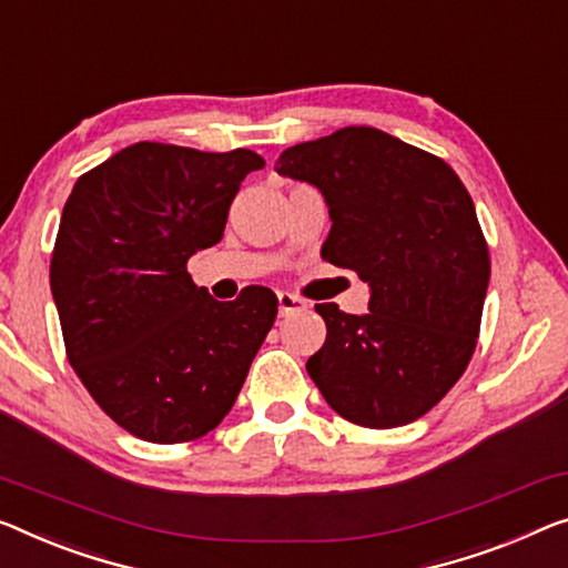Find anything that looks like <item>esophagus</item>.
I'll return each instance as SVG.
<instances>
[{"mask_svg":"<svg viewBox=\"0 0 568 568\" xmlns=\"http://www.w3.org/2000/svg\"><path fill=\"white\" fill-rule=\"evenodd\" d=\"M277 308H281V316H293V313L308 311V303L295 293H277Z\"/></svg>","mask_w":568,"mask_h":568,"instance_id":"34e87169","label":"esophagus"}]
</instances>
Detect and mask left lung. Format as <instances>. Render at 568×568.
Here are the masks:
<instances>
[{"mask_svg": "<svg viewBox=\"0 0 568 568\" xmlns=\"http://www.w3.org/2000/svg\"><path fill=\"white\" fill-rule=\"evenodd\" d=\"M275 171L324 193L321 257L369 283V313L316 303L326 342L306 362L338 416L365 428L418 420L477 346L489 250L469 191L442 158L375 126L287 148Z\"/></svg>", "mask_w": 568, "mask_h": 568, "instance_id": "1", "label": "left lung"}]
</instances>
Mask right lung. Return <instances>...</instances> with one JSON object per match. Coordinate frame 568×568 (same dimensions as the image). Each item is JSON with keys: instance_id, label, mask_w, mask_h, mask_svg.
<instances>
[{"instance_id": "right-lung-1", "label": "right lung", "mask_w": 568, "mask_h": 568, "mask_svg": "<svg viewBox=\"0 0 568 568\" xmlns=\"http://www.w3.org/2000/svg\"><path fill=\"white\" fill-rule=\"evenodd\" d=\"M257 152L138 142L75 181L50 257L65 357L116 426L185 444L224 420L275 324L277 298L250 285L219 303L189 257L222 240Z\"/></svg>"}]
</instances>
